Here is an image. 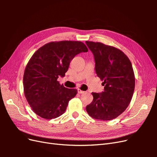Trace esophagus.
Wrapping results in <instances>:
<instances>
[{
    "mask_svg": "<svg viewBox=\"0 0 157 157\" xmlns=\"http://www.w3.org/2000/svg\"><path fill=\"white\" fill-rule=\"evenodd\" d=\"M85 92L84 91H82V90H81L80 89H78V94H84Z\"/></svg>",
    "mask_w": 157,
    "mask_h": 157,
    "instance_id": "obj_1",
    "label": "esophagus"
}]
</instances>
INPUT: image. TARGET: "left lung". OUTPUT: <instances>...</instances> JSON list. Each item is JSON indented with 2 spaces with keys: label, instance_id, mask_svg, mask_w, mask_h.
Listing matches in <instances>:
<instances>
[{
  "label": "left lung",
  "instance_id": "left-lung-1",
  "mask_svg": "<svg viewBox=\"0 0 157 157\" xmlns=\"http://www.w3.org/2000/svg\"><path fill=\"white\" fill-rule=\"evenodd\" d=\"M94 57L95 69L103 81V92L92 94L86 107L88 115L98 120L110 121L119 116L129 105L135 88L131 61L123 52L101 42L86 41Z\"/></svg>",
  "mask_w": 157,
  "mask_h": 157
}]
</instances>
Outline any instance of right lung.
I'll return each instance as SVG.
<instances>
[{
  "label": "right lung",
  "mask_w": 157,
  "mask_h": 157,
  "mask_svg": "<svg viewBox=\"0 0 157 157\" xmlns=\"http://www.w3.org/2000/svg\"><path fill=\"white\" fill-rule=\"evenodd\" d=\"M87 52L82 42L63 40L47 43L32 56L23 75V90L37 115L52 119L65 113L77 90L64 87L57 80L64 77L76 55Z\"/></svg>",
  "instance_id": "1"
}]
</instances>
